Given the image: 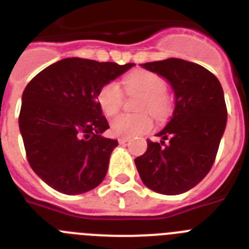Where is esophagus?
<instances>
[{"label":"esophagus","instance_id":"esophagus-1","mask_svg":"<svg viewBox=\"0 0 249 249\" xmlns=\"http://www.w3.org/2000/svg\"><path fill=\"white\" fill-rule=\"evenodd\" d=\"M128 141H129V138H123V137L118 138V143H120V144H124V143H127Z\"/></svg>","mask_w":249,"mask_h":249}]
</instances>
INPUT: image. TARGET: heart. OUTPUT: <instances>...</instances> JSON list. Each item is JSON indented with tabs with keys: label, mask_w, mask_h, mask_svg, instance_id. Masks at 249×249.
Segmentation results:
<instances>
[{
	"label": "heart",
	"mask_w": 249,
	"mask_h": 249,
	"mask_svg": "<svg viewBox=\"0 0 249 249\" xmlns=\"http://www.w3.org/2000/svg\"><path fill=\"white\" fill-rule=\"evenodd\" d=\"M166 81L153 71L137 70L124 79V91L127 93H140L142 97L138 102L141 113H123L111 122V131L115 136L131 138L147 133L153 128V118L148 111L158 120L169 115L172 105L166 96ZM99 104L107 116H115L123 102V92L115 81L105 84L99 91Z\"/></svg>",
	"instance_id": "1"
}]
</instances>
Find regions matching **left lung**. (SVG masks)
Segmentation results:
<instances>
[{
  "label": "left lung",
  "instance_id": "left-lung-1",
  "mask_svg": "<svg viewBox=\"0 0 249 249\" xmlns=\"http://www.w3.org/2000/svg\"><path fill=\"white\" fill-rule=\"evenodd\" d=\"M141 67L169 81L175 108L172 120L157 134L160 143L147 140V150L134 163L147 188L179 195L197 185L215 161L227 122L222 86L213 72L182 59Z\"/></svg>",
  "mask_w": 249,
  "mask_h": 249
}]
</instances>
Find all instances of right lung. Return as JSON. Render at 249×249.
I'll list each match as a JSON object with an SVG mask.
<instances>
[{"instance_id":"add662e5","label":"right lung","mask_w":249,"mask_h":249,"mask_svg":"<svg viewBox=\"0 0 249 249\" xmlns=\"http://www.w3.org/2000/svg\"><path fill=\"white\" fill-rule=\"evenodd\" d=\"M67 58L36 74L26 86L18 122L28 163L50 188L77 195L106 177L117 140L109 128L99 91L133 67Z\"/></svg>"}]
</instances>
